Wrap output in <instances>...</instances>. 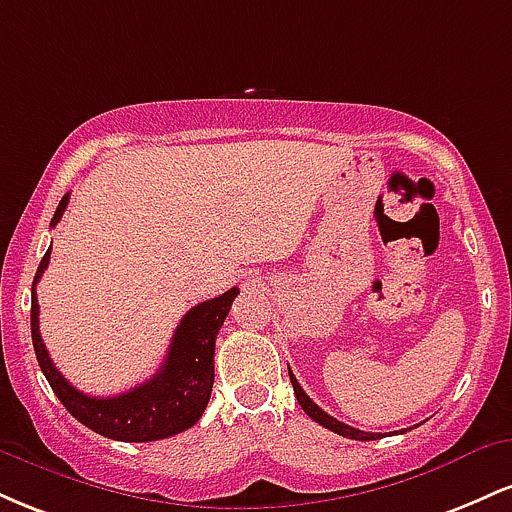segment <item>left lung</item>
Returning a JSON list of instances; mask_svg holds the SVG:
<instances>
[{
	"label": "left lung",
	"instance_id": "8db88e82",
	"mask_svg": "<svg viewBox=\"0 0 512 512\" xmlns=\"http://www.w3.org/2000/svg\"><path fill=\"white\" fill-rule=\"evenodd\" d=\"M289 378H291L293 392H296L298 404H301L305 414H308L310 419L315 421V424H320V426L330 428V431L339 433V436H344V438H351V440H378V438H383V433H366V431H358V428H354V426H346V424H342V421H337V419H334V416L327 414V411H322V409L317 407V404L313 402V399H310L308 395H305V390H303L301 385H298L296 375L291 373V368H289Z\"/></svg>",
	"mask_w": 512,
	"mask_h": 512
}]
</instances>
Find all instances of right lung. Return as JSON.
I'll return each instance as SVG.
<instances>
[{"instance_id": "right-lung-1", "label": "right lung", "mask_w": 512, "mask_h": 512, "mask_svg": "<svg viewBox=\"0 0 512 512\" xmlns=\"http://www.w3.org/2000/svg\"><path fill=\"white\" fill-rule=\"evenodd\" d=\"M67 204L69 195H64L50 226L60 223ZM50 250L40 260L33 279L31 334L38 366L48 378L52 392L60 397L64 409L91 431L101 433L105 438L125 440V443H151V440L170 438L195 426L207 409L211 385H214L216 334L240 291L231 289L219 298L199 303L182 317L173 334V342H170L166 361L146 383L115 397H91L69 385V380L52 363L43 337H40V308L35 284L48 269Z\"/></svg>"}]
</instances>
